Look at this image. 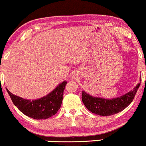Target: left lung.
<instances>
[{
	"instance_id": "8db88e82",
	"label": "left lung",
	"mask_w": 146,
	"mask_h": 146,
	"mask_svg": "<svg viewBox=\"0 0 146 146\" xmlns=\"http://www.w3.org/2000/svg\"><path fill=\"white\" fill-rule=\"evenodd\" d=\"M140 85L141 83H139L133 90L121 97L114 99L93 97L83 91L82 101L90 112L100 116H110L122 111L133 101Z\"/></svg>"
}]
</instances>
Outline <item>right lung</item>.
<instances>
[{"label":"right lung","mask_w":146,"mask_h":146,"mask_svg":"<svg viewBox=\"0 0 146 146\" xmlns=\"http://www.w3.org/2000/svg\"><path fill=\"white\" fill-rule=\"evenodd\" d=\"M66 84L67 82H63L48 95L36 100H25L6 90L13 104L22 113L35 119H46L55 115L60 108Z\"/></svg>","instance_id":"right-lung-1"}]
</instances>
